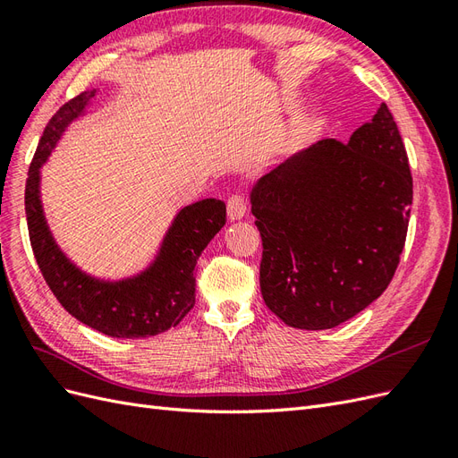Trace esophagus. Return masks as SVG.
<instances>
[{
  "instance_id": "1",
  "label": "esophagus",
  "mask_w": 458,
  "mask_h": 458,
  "mask_svg": "<svg viewBox=\"0 0 458 458\" xmlns=\"http://www.w3.org/2000/svg\"><path fill=\"white\" fill-rule=\"evenodd\" d=\"M228 208V216L230 220H240L245 216V210H248V203H245V199L242 195H232L226 203Z\"/></svg>"
}]
</instances>
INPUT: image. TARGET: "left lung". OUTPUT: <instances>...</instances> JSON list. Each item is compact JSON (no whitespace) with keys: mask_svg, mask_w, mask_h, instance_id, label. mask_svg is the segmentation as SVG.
Returning <instances> with one entry per match:
<instances>
[{"mask_svg":"<svg viewBox=\"0 0 458 458\" xmlns=\"http://www.w3.org/2000/svg\"><path fill=\"white\" fill-rule=\"evenodd\" d=\"M412 174L383 102L348 143L323 139L251 190L261 294L294 329L321 331L377 300L404 250Z\"/></svg>","mask_w":458,"mask_h":458,"instance_id":"obj_1","label":"left lung"}]
</instances>
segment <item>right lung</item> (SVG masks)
Here are the masks:
<instances>
[{
    "instance_id": "1",
    "label": "right lung",
    "mask_w": 458,
    "mask_h": 458,
    "mask_svg": "<svg viewBox=\"0 0 458 458\" xmlns=\"http://www.w3.org/2000/svg\"><path fill=\"white\" fill-rule=\"evenodd\" d=\"M97 90L65 102L46 125L29 168L25 210L34 259L57 301L75 319L108 336H155L178 325L195 306L199 255L226 225V205L203 199L183 207L166 232L157 259L143 273L110 283L85 275L54 242L40 203V166L48 160L65 127L85 112Z\"/></svg>"
}]
</instances>
